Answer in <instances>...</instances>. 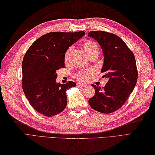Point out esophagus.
<instances>
[{
  "instance_id": "obj_1",
  "label": "esophagus",
  "mask_w": 155,
  "mask_h": 155,
  "mask_svg": "<svg viewBox=\"0 0 155 155\" xmlns=\"http://www.w3.org/2000/svg\"><path fill=\"white\" fill-rule=\"evenodd\" d=\"M77 85L82 87H86L85 84H77Z\"/></svg>"
}]
</instances>
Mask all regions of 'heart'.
<instances>
[{"mask_svg": "<svg viewBox=\"0 0 155 155\" xmlns=\"http://www.w3.org/2000/svg\"><path fill=\"white\" fill-rule=\"evenodd\" d=\"M82 47L85 51L89 57H91L93 54H99V47H98V45L95 41L91 40L85 41L83 43ZM71 51H72V47H70L67 48V50L65 52L64 55V61L65 64H68L69 62L70 56ZM93 73V71L92 70H84L81 71H79V72L75 75V78L78 80L84 81L87 80L89 77L91 75H92Z\"/></svg>", "mask_w": 155, "mask_h": 155, "instance_id": "1", "label": "heart"}]
</instances>
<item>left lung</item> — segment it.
Instances as JSON below:
<instances>
[{"mask_svg":"<svg viewBox=\"0 0 155 155\" xmlns=\"http://www.w3.org/2000/svg\"><path fill=\"white\" fill-rule=\"evenodd\" d=\"M88 36L97 40L103 49L104 64L101 72L108 79L104 87L91 85L95 93L89 100L90 107L104 114H110L125 104L137 81L138 72L133 52L115 34L93 31Z\"/></svg>","mask_w":155,"mask_h":155,"instance_id":"obj_1","label":"left lung"}]
</instances>
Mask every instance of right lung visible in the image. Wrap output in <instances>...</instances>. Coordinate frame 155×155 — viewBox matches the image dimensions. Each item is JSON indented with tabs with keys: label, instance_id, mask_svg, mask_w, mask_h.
Here are the masks:
<instances>
[{
	"label": "right lung",
	"instance_id": "right-lung-1",
	"mask_svg": "<svg viewBox=\"0 0 155 155\" xmlns=\"http://www.w3.org/2000/svg\"><path fill=\"white\" fill-rule=\"evenodd\" d=\"M85 35L78 32H50L37 39L25 52L22 61L21 85L31 106L45 116H53L64 110L66 91L76 86L69 81L57 84V71L65 68L67 48Z\"/></svg>",
	"mask_w": 155,
	"mask_h": 155
}]
</instances>
